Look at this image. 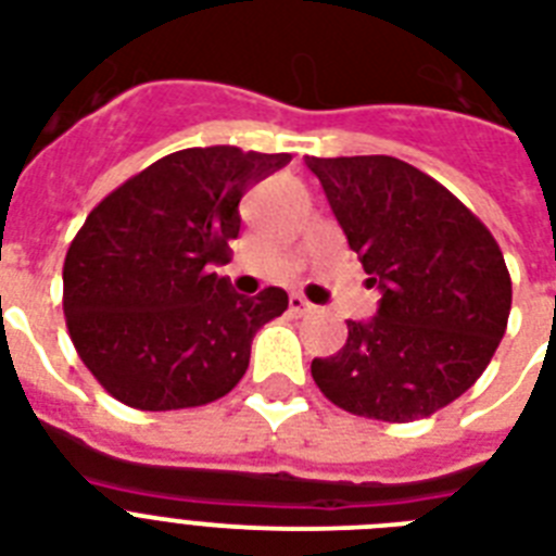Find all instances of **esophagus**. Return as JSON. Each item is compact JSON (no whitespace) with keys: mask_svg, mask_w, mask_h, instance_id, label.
I'll use <instances>...</instances> for the list:
<instances>
[{"mask_svg":"<svg viewBox=\"0 0 556 556\" xmlns=\"http://www.w3.org/2000/svg\"><path fill=\"white\" fill-rule=\"evenodd\" d=\"M288 308H291V314H296V317H303V314H312L317 312V305L308 303L303 294H291L288 296Z\"/></svg>","mask_w":556,"mask_h":556,"instance_id":"1","label":"esophagus"}]
</instances>
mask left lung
Returning a JSON list of instances; mask_svg holds the SVG:
<instances>
[{"label":"left lung","instance_id":"left-lung-1","mask_svg":"<svg viewBox=\"0 0 556 556\" xmlns=\"http://www.w3.org/2000/svg\"><path fill=\"white\" fill-rule=\"evenodd\" d=\"M349 248L380 288L346 346L314 357L331 404L375 421L439 413L488 369L510 314V274L491 230L421 169L389 155L305 159Z\"/></svg>","mask_w":556,"mask_h":556}]
</instances>
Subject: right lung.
Segmentation results:
<instances>
[{
  "mask_svg": "<svg viewBox=\"0 0 556 556\" xmlns=\"http://www.w3.org/2000/svg\"><path fill=\"white\" fill-rule=\"evenodd\" d=\"M288 161V152L192 147L150 164L86 216L65 253V326L121 404L204 406L242 380L253 334L286 312L288 294H236L207 265L230 256L248 187Z\"/></svg>",
  "mask_w": 556,
  "mask_h": 556,
  "instance_id": "add662e5",
  "label": "right lung"
}]
</instances>
